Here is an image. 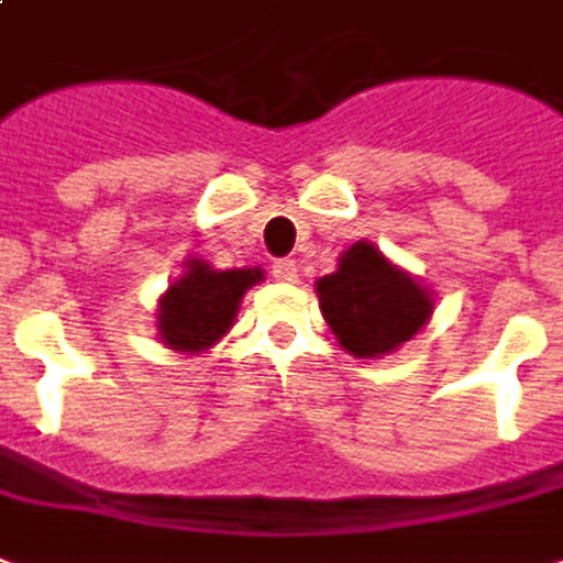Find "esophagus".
Masks as SVG:
<instances>
[{
    "mask_svg": "<svg viewBox=\"0 0 563 563\" xmlns=\"http://www.w3.org/2000/svg\"><path fill=\"white\" fill-rule=\"evenodd\" d=\"M273 278L282 282V285L297 282V264H294V261H276V264H273Z\"/></svg>",
    "mask_w": 563,
    "mask_h": 563,
    "instance_id": "esophagus-1",
    "label": "esophagus"
}]
</instances>
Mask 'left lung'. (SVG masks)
I'll return each mask as SVG.
<instances>
[{"mask_svg": "<svg viewBox=\"0 0 563 563\" xmlns=\"http://www.w3.org/2000/svg\"><path fill=\"white\" fill-rule=\"evenodd\" d=\"M314 294L335 342L356 360L396 354L434 311L432 290L368 240L347 245L335 273L314 282Z\"/></svg>", "mask_w": 563, "mask_h": 563, "instance_id": "left-lung-1", "label": "left lung"}]
</instances>
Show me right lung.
<instances>
[{
  "label": "right lung",
  "instance_id": "1",
  "mask_svg": "<svg viewBox=\"0 0 563 563\" xmlns=\"http://www.w3.org/2000/svg\"><path fill=\"white\" fill-rule=\"evenodd\" d=\"M261 282V266L216 269L203 257H188L183 276L158 297V339L176 354H203L219 344L221 335H228L245 290Z\"/></svg>",
  "mask_w": 563,
  "mask_h": 563
}]
</instances>
